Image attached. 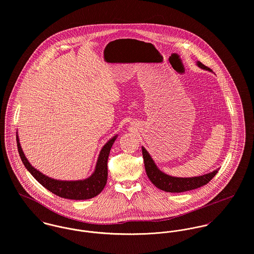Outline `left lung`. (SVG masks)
<instances>
[{
  "label": "left lung",
  "instance_id": "8db88e82",
  "mask_svg": "<svg viewBox=\"0 0 254 254\" xmlns=\"http://www.w3.org/2000/svg\"><path fill=\"white\" fill-rule=\"evenodd\" d=\"M197 66L200 67L201 69L212 71L210 68L203 65L199 61H197ZM142 155H143L144 166H145V170L148 178L156 187L166 192L181 193V192L197 189L207 184L218 172V169H216L210 173H207L201 176H197V177H188V178L173 177L162 172L160 169H158L154 161L150 157L149 153L143 147H142Z\"/></svg>",
  "mask_w": 254,
  "mask_h": 254
}]
</instances>
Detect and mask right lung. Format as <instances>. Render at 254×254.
Wrapping results in <instances>:
<instances>
[{
    "mask_svg": "<svg viewBox=\"0 0 254 254\" xmlns=\"http://www.w3.org/2000/svg\"><path fill=\"white\" fill-rule=\"evenodd\" d=\"M116 137L117 136L110 139L103 146L99 154L96 168L93 174L85 180H78V181H60V180H56L44 175L43 173L34 169L30 165V163L25 158L24 153L21 149L17 135H16V142H17L18 153L23 165L41 185H43L46 189H48L49 191H51L58 197L70 198V199H87V198H91L97 196L106 185L107 176H108L107 162H108V157H109L111 147L116 140Z\"/></svg>",
    "mask_w": 254,
    "mask_h": 254,
    "instance_id": "right-lung-1",
    "label": "right lung"
}]
</instances>
